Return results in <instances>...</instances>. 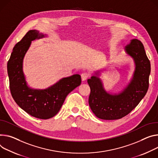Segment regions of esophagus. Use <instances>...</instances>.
Here are the masks:
<instances>
[{
    "mask_svg": "<svg viewBox=\"0 0 158 158\" xmlns=\"http://www.w3.org/2000/svg\"><path fill=\"white\" fill-rule=\"evenodd\" d=\"M89 77V74L87 73H84L81 74V79H82V81H85Z\"/></svg>",
    "mask_w": 158,
    "mask_h": 158,
    "instance_id": "34e87169",
    "label": "esophagus"
}]
</instances>
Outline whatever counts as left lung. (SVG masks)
Masks as SVG:
<instances>
[{"label": "left lung", "instance_id": "obj_1", "mask_svg": "<svg viewBox=\"0 0 158 158\" xmlns=\"http://www.w3.org/2000/svg\"><path fill=\"white\" fill-rule=\"evenodd\" d=\"M134 59L135 70L131 83L118 94L111 95L105 91L98 77L88 80L91 89L89 105L95 115L103 120H117L131 113L146 95L149 88L151 64L142 42L133 39L125 48Z\"/></svg>", "mask_w": 158, "mask_h": 158}]
</instances>
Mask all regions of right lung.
Wrapping results in <instances>:
<instances>
[{
    "label": "right lung",
    "mask_w": 158,
    "mask_h": 158,
    "mask_svg": "<svg viewBox=\"0 0 158 158\" xmlns=\"http://www.w3.org/2000/svg\"><path fill=\"white\" fill-rule=\"evenodd\" d=\"M37 30H30L16 44L7 62V73L12 96L17 105L32 117L48 119L57 114L66 96L81 84L79 74L63 78L44 90L27 87L23 72V60L31 41L43 38Z\"/></svg>",
    "instance_id": "obj_1"
}]
</instances>
